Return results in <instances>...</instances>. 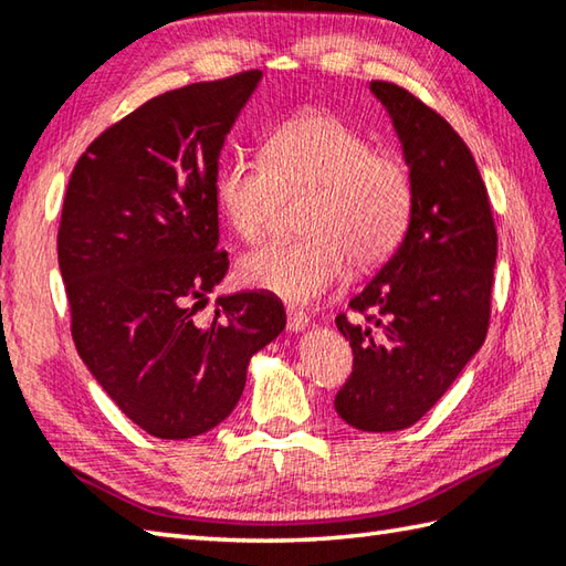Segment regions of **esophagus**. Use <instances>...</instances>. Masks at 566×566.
<instances>
[{"label":"esophagus","mask_w":566,"mask_h":566,"mask_svg":"<svg viewBox=\"0 0 566 566\" xmlns=\"http://www.w3.org/2000/svg\"><path fill=\"white\" fill-rule=\"evenodd\" d=\"M306 326H308L306 311L294 308V306L286 308V331H290V333H298V331H304Z\"/></svg>","instance_id":"34e87169"}]
</instances>
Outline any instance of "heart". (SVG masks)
Instances as JSON below:
<instances>
[{
  "instance_id": "heart-1",
  "label": "heart",
  "mask_w": 566,
  "mask_h": 566,
  "mask_svg": "<svg viewBox=\"0 0 566 566\" xmlns=\"http://www.w3.org/2000/svg\"><path fill=\"white\" fill-rule=\"evenodd\" d=\"M298 231L240 260L248 286L311 302L347 272L377 270L408 233L416 187L399 150L371 146L363 130L323 109H304L276 124L262 143V160L231 158L213 175V201L245 243L272 228L280 195L306 191Z\"/></svg>"
}]
</instances>
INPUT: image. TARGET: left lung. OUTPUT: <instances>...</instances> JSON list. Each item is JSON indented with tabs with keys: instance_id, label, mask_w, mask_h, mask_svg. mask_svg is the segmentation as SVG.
<instances>
[{
	"instance_id": "obj_1",
	"label": "left lung",
	"mask_w": 566,
	"mask_h": 566,
	"mask_svg": "<svg viewBox=\"0 0 566 566\" xmlns=\"http://www.w3.org/2000/svg\"><path fill=\"white\" fill-rule=\"evenodd\" d=\"M369 87L401 138L416 203L399 250L347 304L353 316L335 318L353 347L335 411L357 430L391 432L423 418L482 347L499 238L460 134L399 84Z\"/></svg>"
}]
</instances>
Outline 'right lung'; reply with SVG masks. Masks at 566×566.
<instances>
[{
    "label": "right lung",
    "mask_w": 566,
    "mask_h": 566,
    "mask_svg": "<svg viewBox=\"0 0 566 566\" xmlns=\"http://www.w3.org/2000/svg\"><path fill=\"white\" fill-rule=\"evenodd\" d=\"M260 70L153 97L90 143L70 175L57 264L82 363L112 401L163 440L231 416L250 357L284 331L262 292L197 306L228 272L213 175Z\"/></svg>",
    "instance_id": "obj_1"
}]
</instances>
